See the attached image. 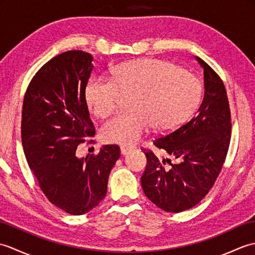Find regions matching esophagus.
I'll list each match as a JSON object with an SVG mask.
<instances>
[{
	"label": "esophagus",
	"instance_id": "esophagus-1",
	"mask_svg": "<svg viewBox=\"0 0 255 255\" xmlns=\"http://www.w3.org/2000/svg\"><path fill=\"white\" fill-rule=\"evenodd\" d=\"M132 150V147H128V145H122L121 147V153L122 154H127L129 151Z\"/></svg>",
	"mask_w": 255,
	"mask_h": 255
}]
</instances>
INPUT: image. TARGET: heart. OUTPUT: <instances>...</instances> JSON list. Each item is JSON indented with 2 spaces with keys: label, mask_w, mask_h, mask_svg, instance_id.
<instances>
[{
  "label": "heart",
  "mask_w": 255,
  "mask_h": 255,
  "mask_svg": "<svg viewBox=\"0 0 255 255\" xmlns=\"http://www.w3.org/2000/svg\"><path fill=\"white\" fill-rule=\"evenodd\" d=\"M122 93L132 94V110L118 113L101 128L107 143L132 144L153 126L169 132L178 128L196 110L202 86L186 70L160 59L125 62L113 70V78L93 77L85 88V100L97 117L116 110Z\"/></svg>",
  "instance_id": "obj_1"
}]
</instances>
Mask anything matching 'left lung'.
I'll return each instance as SVG.
<instances>
[{"label":"left lung","mask_w":255,"mask_h":255,"mask_svg":"<svg viewBox=\"0 0 255 255\" xmlns=\"http://www.w3.org/2000/svg\"><path fill=\"white\" fill-rule=\"evenodd\" d=\"M205 93L194 117L153 144L175 158L159 159L144 151L147 166L141 176L143 192L167 213H181L197 205L217 180L228 153L231 114L223 80L202 59Z\"/></svg>","instance_id":"obj_1"}]
</instances>
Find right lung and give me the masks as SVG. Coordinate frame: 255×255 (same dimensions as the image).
Here are the masks:
<instances>
[{
  "label": "right lung",
  "mask_w": 255,
  "mask_h": 255,
  "mask_svg": "<svg viewBox=\"0 0 255 255\" xmlns=\"http://www.w3.org/2000/svg\"><path fill=\"white\" fill-rule=\"evenodd\" d=\"M93 57L70 50L45 63L26 90L21 143L45 196L70 215L96 207L107 192L108 176L121 156L117 144L79 159L75 150L95 134L85 100ZM93 140H91V142Z\"/></svg>",
  "instance_id": "obj_1"
}]
</instances>
